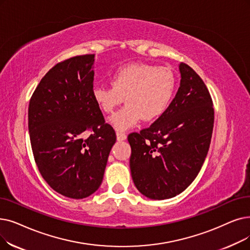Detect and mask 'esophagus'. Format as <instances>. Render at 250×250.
<instances>
[{"mask_svg":"<svg viewBox=\"0 0 250 250\" xmlns=\"http://www.w3.org/2000/svg\"><path fill=\"white\" fill-rule=\"evenodd\" d=\"M116 138L118 141H124L126 139V135L125 133H123V132H116Z\"/></svg>","mask_w":250,"mask_h":250,"instance_id":"1","label":"esophagus"}]
</instances>
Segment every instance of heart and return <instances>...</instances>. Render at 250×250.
<instances>
[{"mask_svg":"<svg viewBox=\"0 0 250 250\" xmlns=\"http://www.w3.org/2000/svg\"><path fill=\"white\" fill-rule=\"evenodd\" d=\"M109 85L94 86L95 103L104 113H112L125 99L126 105L111 116V125L125 131L136 125L141 118L153 122L168 108L177 88V80L167 67L148 63H132L117 68Z\"/></svg>","mask_w":250,"mask_h":250,"instance_id":"b5f03b06","label":"heart"}]
</instances>
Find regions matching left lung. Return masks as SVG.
I'll list each match as a JSON object with an SVG mask.
<instances>
[{
	"instance_id": "left-lung-1",
	"label": "left lung",
	"mask_w": 250,
	"mask_h": 250,
	"mask_svg": "<svg viewBox=\"0 0 250 250\" xmlns=\"http://www.w3.org/2000/svg\"><path fill=\"white\" fill-rule=\"evenodd\" d=\"M181 84L167 111L127 141L132 178L137 189L156 200L175 197L197 177L212 135L210 94L188 64L180 63Z\"/></svg>"
}]
</instances>
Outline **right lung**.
Returning <instances> with one entry per match:
<instances>
[{
    "label": "right lung",
    "mask_w": 250,
    "mask_h": 250,
    "mask_svg": "<svg viewBox=\"0 0 250 250\" xmlns=\"http://www.w3.org/2000/svg\"><path fill=\"white\" fill-rule=\"evenodd\" d=\"M94 57L85 54L57 63L41 80L28 106L39 171L53 190L73 199L98 190L116 141L93 99Z\"/></svg>",
    "instance_id": "obj_1"
}]
</instances>
